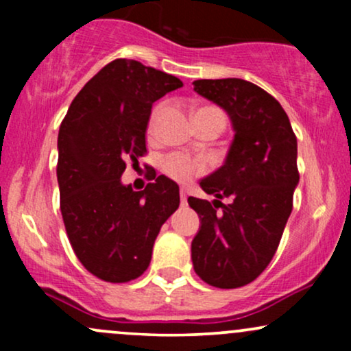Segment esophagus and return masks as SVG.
I'll return each mask as SVG.
<instances>
[{
    "mask_svg": "<svg viewBox=\"0 0 351 351\" xmlns=\"http://www.w3.org/2000/svg\"><path fill=\"white\" fill-rule=\"evenodd\" d=\"M180 198H181V203L186 204V198H188V189L186 188L180 189Z\"/></svg>",
    "mask_w": 351,
    "mask_h": 351,
    "instance_id": "esophagus-1",
    "label": "esophagus"
}]
</instances>
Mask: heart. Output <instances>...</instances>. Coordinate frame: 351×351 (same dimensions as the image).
Masks as SVG:
<instances>
[{
	"label": "heart",
	"instance_id": "1",
	"mask_svg": "<svg viewBox=\"0 0 351 351\" xmlns=\"http://www.w3.org/2000/svg\"><path fill=\"white\" fill-rule=\"evenodd\" d=\"M160 110H162V107L155 108V112H153L150 117V125H148L150 132L155 128ZM162 167H163V171L167 173L170 178L176 181H188L191 180L196 173H201L204 170V162L203 160L189 158V156H184V155H170L163 160Z\"/></svg>",
	"mask_w": 351,
	"mask_h": 351
}]
</instances>
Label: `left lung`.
Segmentation results:
<instances>
[{
    "mask_svg": "<svg viewBox=\"0 0 351 351\" xmlns=\"http://www.w3.org/2000/svg\"><path fill=\"white\" fill-rule=\"evenodd\" d=\"M193 86L226 112L234 132L224 163L199 180L203 191L217 199L188 198L199 216L193 267L213 287H243L272 261L292 213L297 138L280 104L256 84L231 77ZM223 197L232 203L223 205Z\"/></svg>",
    "mask_w": 351,
    "mask_h": 351,
    "instance_id": "1",
    "label": "left lung"
}]
</instances>
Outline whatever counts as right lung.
I'll list each match as a JSON object with an SVG mask.
<instances>
[{
    "mask_svg": "<svg viewBox=\"0 0 351 351\" xmlns=\"http://www.w3.org/2000/svg\"><path fill=\"white\" fill-rule=\"evenodd\" d=\"M183 82L138 60L115 59L72 100L58 136L60 213L75 256L107 282L147 271L160 228L180 206V188L160 175L143 191L122 183L147 152L152 106Z\"/></svg>",
    "mask_w": 351,
    "mask_h": 351,
    "instance_id": "1",
    "label": "right lung"
}]
</instances>
